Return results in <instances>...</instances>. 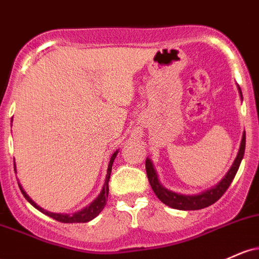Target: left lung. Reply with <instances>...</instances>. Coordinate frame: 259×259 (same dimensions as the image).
<instances>
[{
  "mask_svg": "<svg viewBox=\"0 0 259 259\" xmlns=\"http://www.w3.org/2000/svg\"><path fill=\"white\" fill-rule=\"evenodd\" d=\"M238 93L241 96V101H242V92H241V88L237 84ZM245 147H246V133L243 132L242 134V140H241L240 149H238L237 156H236L234 163L230 167V169L227 171L225 177L223 178L217 186L211 187V188L204 190V192L199 193V194H182V193H176L173 190H169L164 188L163 186L160 183V180L157 177V173L155 171V167H153L152 161L149 157L146 158V173L147 178H149L150 186L155 194L157 195V198L160 199L163 204H166L167 206L173 209L178 210H199L204 209L206 206L211 205L215 201L219 200L223 197L224 193L226 192L227 188L230 187L231 182L234 181L236 173H237L238 167H240L241 161L243 158V153H245Z\"/></svg>",
  "mask_w": 259,
  "mask_h": 259,
  "instance_id": "1",
  "label": "left lung"
}]
</instances>
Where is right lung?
<instances>
[{"label":"right lung","mask_w":259,"mask_h":259,"mask_svg":"<svg viewBox=\"0 0 259 259\" xmlns=\"http://www.w3.org/2000/svg\"><path fill=\"white\" fill-rule=\"evenodd\" d=\"M118 150L113 153L112 157H110L109 163H108V169H107V176H106V180H104V184H103V188H102L101 193L90 205H87L86 208L78 210V211L72 212V214H61V212H51L48 211V210L42 209L41 206H39L35 201H33L30 199L29 195L24 192V189L22 188L21 183H18L19 188H21L22 194L24 195V198L29 201L30 204L34 206L35 209H38L39 211H41L42 214L48 215V217L55 219V220L60 221V223H65V224H73V223H88V221L93 220L102 210L104 209L107 204V199H108V193H109V188H108V182H109L110 178V172H112V166H113V162H114L116 155H118ZM14 171H16V164H14Z\"/></svg>","instance_id":"right-lung-1"}]
</instances>
